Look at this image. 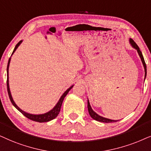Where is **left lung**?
<instances>
[{"instance_id":"1","label":"left lung","mask_w":151,"mask_h":151,"mask_svg":"<svg viewBox=\"0 0 151 151\" xmlns=\"http://www.w3.org/2000/svg\"><path fill=\"white\" fill-rule=\"evenodd\" d=\"M130 44H131V45L132 46V47H134V49L137 50L139 55L140 58H141V60H142V63H143V65L144 68V70H145V78H146V65L145 61H144L143 55H142L141 50H139V47H138V45H137L135 42H134L132 39H130ZM88 112H89L90 116H91L92 119L96 120V121H98L100 122H104V123H111V122H115L118 121V120H112L110 119H107V118H104V117H103V116H99V114H96L95 112H94L93 110H92L91 106H90V102H89V101H88Z\"/></svg>"}]
</instances>
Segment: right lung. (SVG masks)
<instances>
[{
    "label": "right lung",
    "mask_w": 151,
    "mask_h": 151,
    "mask_svg": "<svg viewBox=\"0 0 151 151\" xmlns=\"http://www.w3.org/2000/svg\"><path fill=\"white\" fill-rule=\"evenodd\" d=\"M22 43V41H20L19 43L17 44V45L15 46L14 49V51L12 52V55H13L14 52L16 51V50L17 49V47H19L20 45V44ZM10 60H11V57L9 58V61H8V63H7V92H8V94H9V99L10 101H11L12 104H13V106H14V107L17 108V109L19 110L21 112L22 114H23L24 116H25L26 117L28 118V119L32 120V121H35V122H49V121H51V120L55 119L56 117L58 116V114H59V112H60V110H61V105H62V103H63V101L64 99V98H65V96L67 95V94L68 93V92L70 91V90H71V88L73 87V86H71V87L68 88V89L66 90V91L64 92L63 94V95L61 96V98H60L59 101H58V103L57 104V105L55 106V108H53V109H52L50 111L46 112L45 114H29V113H27V112H24L23 110H22L21 108H19V107H18L17 104H15V102L14 101V100L12 99V94H11V92H10V90H9V75H8V73H9V63H10Z\"/></svg>",
    "instance_id": "right-lung-1"
}]
</instances>
